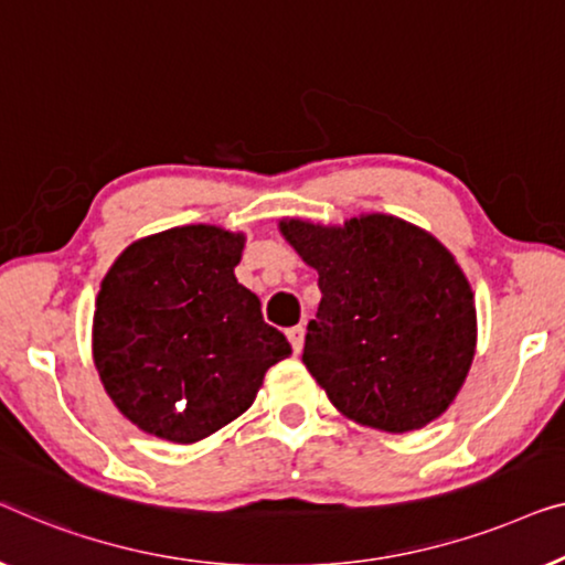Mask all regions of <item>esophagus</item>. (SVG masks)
<instances>
[{
  "label": "esophagus",
  "instance_id": "1",
  "mask_svg": "<svg viewBox=\"0 0 565 565\" xmlns=\"http://www.w3.org/2000/svg\"><path fill=\"white\" fill-rule=\"evenodd\" d=\"M286 338H289L291 351L301 353V348H305V328H301V324H297V328H289L286 330Z\"/></svg>",
  "mask_w": 565,
  "mask_h": 565
}]
</instances>
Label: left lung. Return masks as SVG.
Masks as SVG:
<instances>
[{
  "label": "left lung",
  "mask_w": 565,
  "mask_h": 565,
  "mask_svg": "<svg viewBox=\"0 0 565 565\" xmlns=\"http://www.w3.org/2000/svg\"><path fill=\"white\" fill-rule=\"evenodd\" d=\"M281 233L320 274L301 361L330 402L386 433L440 417L476 351L473 291L450 253L392 214L343 227L284 220Z\"/></svg>",
  "instance_id": "1"
}]
</instances>
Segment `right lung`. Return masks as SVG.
I'll return each mask as SVG.
<instances>
[{
    "mask_svg": "<svg viewBox=\"0 0 565 565\" xmlns=\"http://www.w3.org/2000/svg\"><path fill=\"white\" fill-rule=\"evenodd\" d=\"M243 235L173 227L132 243L102 281L94 363L117 409L156 438L196 443L256 399L291 345L235 279Z\"/></svg>",
    "mask_w": 565,
    "mask_h": 565,
    "instance_id": "right-lung-1",
    "label": "right lung"
}]
</instances>
